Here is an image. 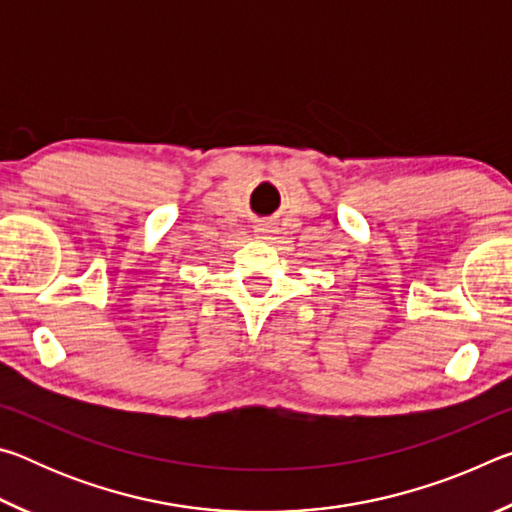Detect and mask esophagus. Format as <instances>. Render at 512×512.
I'll list each match as a JSON object with an SVG mask.
<instances>
[{
  "instance_id": "esophagus-1",
  "label": "esophagus",
  "mask_w": 512,
  "mask_h": 512,
  "mask_svg": "<svg viewBox=\"0 0 512 512\" xmlns=\"http://www.w3.org/2000/svg\"><path fill=\"white\" fill-rule=\"evenodd\" d=\"M262 232H264V230H262Z\"/></svg>"
}]
</instances>
